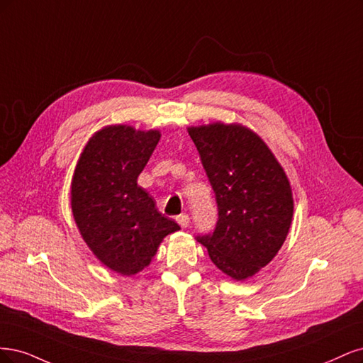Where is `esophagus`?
<instances>
[{"label": "esophagus", "mask_w": 363, "mask_h": 363, "mask_svg": "<svg viewBox=\"0 0 363 363\" xmlns=\"http://www.w3.org/2000/svg\"><path fill=\"white\" fill-rule=\"evenodd\" d=\"M177 221H178V225H179L181 228H186V226L190 225V217L186 216V214H181V216L177 217Z\"/></svg>", "instance_id": "34e87169"}]
</instances>
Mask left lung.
<instances>
[{
  "label": "left lung",
  "mask_w": 363,
  "mask_h": 363,
  "mask_svg": "<svg viewBox=\"0 0 363 363\" xmlns=\"http://www.w3.org/2000/svg\"><path fill=\"white\" fill-rule=\"evenodd\" d=\"M218 209L214 232L199 235L225 274L244 280L282 247L294 213L286 174L262 138L237 123L191 126Z\"/></svg>",
  "instance_id": "1"
}]
</instances>
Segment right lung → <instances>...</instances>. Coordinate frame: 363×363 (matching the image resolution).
I'll use <instances>...</instances> for the list:
<instances>
[{
	"instance_id": "right-lung-1",
	"label": "right lung",
	"mask_w": 363,
	"mask_h": 363,
	"mask_svg": "<svg viewBox=\"0 0 363 363\" xmlns=\"http://www.w3.org/2000/svg\"><path fill=\"white\" fill-rule=\"evenodd\" d=\"M160 137L157 130L105 126L89 140L74 173L71 205L81 237L104 265L122 276L142 272L162 238L181 229L137 185Z\"/></svg>"
}]
</instances>
